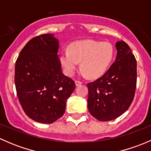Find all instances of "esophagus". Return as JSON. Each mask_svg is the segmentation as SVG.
Segmentation results:
<instances>
[{"instance_id":"1","label":"esophagus","mask_w":151,"mask_h":151,"mask_svg":"<svg viewBox=\"0 0 151 151\" xmlns=\"http://www.w3.org/2000/svg\"><path fill=\"white\" fill-rule=\"evenodd\" d=\"M82 83H82L81 81H79V80H76V81H75L76 86H79V85H81Z\"/></svg>"}]
</instances>
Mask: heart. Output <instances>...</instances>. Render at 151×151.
I'll use <instances>...</instances> for the list:
<instances>
[{
  "mask_svg": "<svg viewBox=\"0 0 151 151\" xmlns=\"http://www.w3.org/2000/svg\"><path fill=\"white\" fill-rule=\"evenodd\" d=\"M113 48L108 42L93 40L76 42L71 44L68 51L61 52L60 60L67 75L72 76L81 62V69L91 78L104 74L112 62Z\"/></svg>",
  "mask_w": 151,
  "mask_h": 151,
  "instance_id": "heart-1",
  "label": "heart"
}]
</instances>
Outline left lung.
Here are the masks:
<instances>
[{"instance_id": "8db88e82", "label": "left lung", "mask_w": 151, "mask_h": 151, "mask_svg": "<svg viewBox=\"0 0 151 151\" xmlns=\"http://www.w3.org/2000/svg\"><path fill=\"white\" fill-rule=\"evenodd\" d=\"M115 61L103 76L88 83V108L100 121L115 119L133 101L137 86V60L129 45L116 42Z\"/></svg>"}]
</instances>
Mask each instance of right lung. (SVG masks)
<instances>
[{
  "label": "right lung",
  "instance_id": "obj_1",
  "mask_svg": "<svg viewBox=\"0 0 151 151\" xmlns=\"http://www.w3.org/2000/svg\"><path fill=\"white\" fill-rule=\"evenodd\" d=\"M58 47L52 34L36 36L22 48L15 63L18 99L25 114L36 122L52 123L61 118L75 88L74 80L62 72Z\"/></svg>",
  "mask_w": 151,
  "mask_h": 151
}]
</instances>
